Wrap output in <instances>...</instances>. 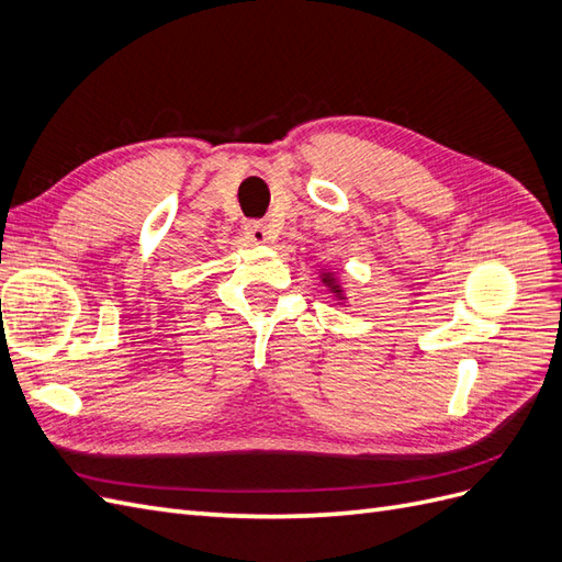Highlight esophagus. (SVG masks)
Returning a JSON list of instances; mask_svg holds the SVG:
<instances>
[{
	"instance_id": "esophagus-1",
	"label": "esophagus",
	"mask_w": 562,
	"mask_h": 562,
	"mask_svg": "<svg viewBox=\"0 0 562 562\" xmlns=\"http://www.w3.org/2000/svg\"><path fill=\"white\" fill-rule=\"evenodd\" d=\"M246 236H248L250 244H258V246L269 244V239H271V234H269L265 223H248L246 225Z\"/></svg>"
}]
</instances>
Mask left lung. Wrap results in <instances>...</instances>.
I'll return each mask as SVG.
<instances>
[{"mask_svg":"<svg viewBox=\"0 0 562 562\" xmlns=\"http://www.w3.org/2000/svg\"><path fill=\"white\" fill-rule=\"evenodd\" d=\"M318 279H321V283L328 288V293L335 297V300H339V302H347L349 297H347V291L342 288V281H339V277L335 274L333 269H328V267H321L318 269Z\"/></svg>","mask_w":562,"mask_h":562,"instance_id":"1","label":"left lung"}]
</instances>
